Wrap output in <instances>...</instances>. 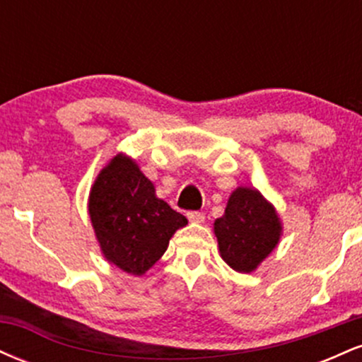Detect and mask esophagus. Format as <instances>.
Instances as JSON below:
<instances>
[{"mask_svg": "<svg viewBox=\"0 0 362 362\" xmlns=\"http://www.w3.org/2000/svg\"><path fill=\"white\" fill-rule=\"evenodd\" d=\"M187 218H189L190 223H197V224L204 223V219H206L204 214L199 213V211H189V213H187Z\"/></svg>", "mask_w": 362, "mask_h": 362, "instance_id": "obj_1", "label": "esophagus"}]
</instances>
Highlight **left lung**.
Masks as SVG:
<instances>
[{
    "label": "left lung",
    "mask_w": 362,
    "mask_h": 362,
    "mask_svg": "<svg viewBox=\"0 0 362 362\" xmlns=\"http://www.w3.org/2000/svg\"><path fill=\"white\" fill-rule=\"evenodd\" d=\"M281 221L276 209L257 189L238 187L214 221L223 260L236 272H253L277 247Z\"/></svg>",
    "instance_id": "1"
}]
</instances>
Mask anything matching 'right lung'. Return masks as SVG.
I'll use <instances>...</instances> for the list:
<instances>
[{"label": "right lung", "instance_id": "right-lung-1", "mask_svg": "<svg viewBox=\"0 0 362 362\" xmlns=\"http://www.w3.org/2000/svg\"><path fill=\"white\" fill-rule=\"evenodd\" d=\"M88 213L100 250L110 264L143 276L160 260L187 218L158 199L136 161L114 156L90 190Z\"/></svg>", "mask_w": 362, "mask_h": 362}]
</instances>
